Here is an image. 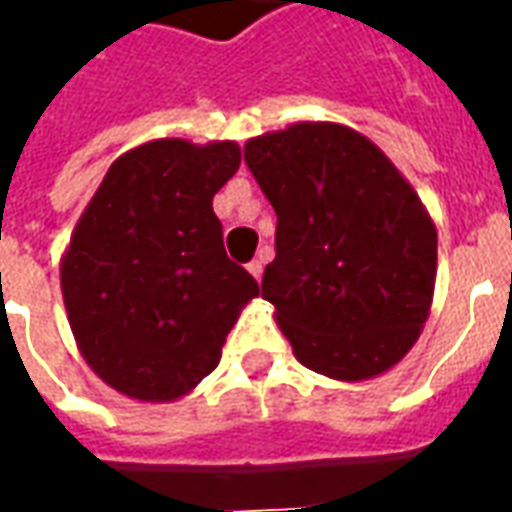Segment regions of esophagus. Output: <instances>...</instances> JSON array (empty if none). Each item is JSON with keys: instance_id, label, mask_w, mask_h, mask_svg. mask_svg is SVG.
Returning a JSON list of instances; mask_svg holds the SVG:
<instances>
[{"instance_id": "obj_1", "label": "esophagus", "mask_w": 512, "mask_h": 512, "mask_svg": "<svg viewBox=\"0 0 512 512\" xmlns=\"http://www.w3.org/2000/svg\"><path fill=\"white\" fill-rule=\"evenodd\" d=\"M246 268H249V274L260 282V277H263V260H252Z\"/></svg>"}]
</instances>
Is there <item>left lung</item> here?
I'll return each mask as SVG.
<instances>
[{
    "instance_id": "left-lung-1",
    "label": "left lung",
    "mask_w": 512,
    "mask_h": 512,
    "mask_svg": "<svg viewBox=\"0 0 512 512\" xmlns=\"http://www.w3.org/2000/svg\"><path fill=\"white\" fill-rule=\"evenodd\" d=\"M277 213L263 299L301 365L367 381L414 348L436 288V224L365 134L293 123L244 145Z\"/></svg>"
}]
</instances>
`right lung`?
Listing matches in <instances>:
<instances>
[{"instance_id": "obj_1", "label": "right lung", "mask_w": 512, "mask_h": 512, "mask_svg": "<svg viewBox=\"0 0 512 512\" xmlns=\"http://www.w3.org/2000/svg\"><path fill=\"white\" fill-rule=\"evenodd\" d=\"M241 167L224 139H153L117 158L73 227L60 288L104 384L142 403L189 395L260 288L222 244L213 197Z\"/></svg>"}]
</instances>
